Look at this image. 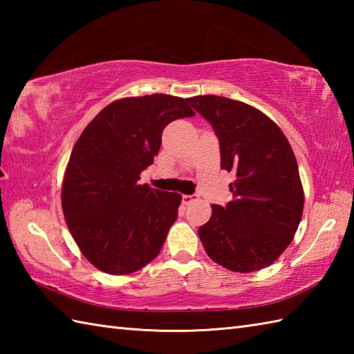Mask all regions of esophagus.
Here are the masks:
<instances>
[{
    "instance_id": "1",
    "label": "esophagus",
    "mask_w": 354,
    "mask_h": 354,
    "mask_svg": "<svg viewBox=\"0 0 354 354\" xmlns=\"http://www.w3.org/2000/svg\"><path fill=\"white\" fill-rule=\"evenodd\" d=\"M198 196H194V194H184L183 196V204L184 205H190L193 201H196Z\"/></svg>"
}]
</instances>
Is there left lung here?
<instances>
[{
	"instance_id": "obj_1",
	"label": "left lung",
	"mask_w": 354,
	"mask_h": 354,
	"mask_svg": "<svg viewBox=\"0 0 354 354\" xmlns=\"http://www.w3.org/2000/svg\"><path fill=\"white\" fill-rule=\"evenodd\" d=\"M213 126L221 167L234 171L232 201L212 205L199 228L208 257L234 272L260 270L280 257L301 221L304 193L288 138L272 120L243 102L219 95L187 99Z\"/></svg>"
}]
</instances>
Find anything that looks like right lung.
<instances>
[{"label":"right lung","mask_w":354,"mask_h":354,"mask_svg":"<svg viewBox=\"0 0 354 354\" xmlns=\"http://www.w3.org/2000/svg\"><path fill=\"white\" fill-rule=\"evenodd\" d=\"M193 115L181 97H127L109 103L82 132L65 170L62 209L97 269L132 274L160 254L183 198L141 185L140 173L160 152L164 127Z\"/></svg>","instance_id":"add662e5"}]
</instances>
